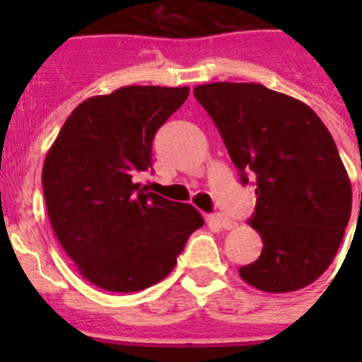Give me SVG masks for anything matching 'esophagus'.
<instances>
[{"instance_id": "obj_1", "label": "esophagus", "mask_w": 362, "mask_h": 362, "mask_svg": "<svg viewBox=\"0 0 362 362\" xmlns=\"http://www.w3.org/2000/svg\"><path fill=\"white\" fill-rule=\"evenodd\" d=\"M216 221L220 223V227L227 229V231H229V229H235V227H237V221H233L231 218H227V216H223V214L216 216Z\"/></svg>"}]
</instances>
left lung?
Returning <instances> with one entry per match:
<instances>
[{"instance_id":"1","label":"left lung","mask_w":362,"mask_h":362,"mask_svg":"<svg viewBox=\"0 0 362 362\" xmlns=\"http://www.w3.org/2000/svg\"><path fill=\"white\" fill-rule=\"evenodd\" d=\"M193 93L242 182L255 176L250 226L264 246L240 278L267 293L310 286L332 263L351 216V182L329 129L306 103L257 82H212Z\"/></svg>"}]
</instances>
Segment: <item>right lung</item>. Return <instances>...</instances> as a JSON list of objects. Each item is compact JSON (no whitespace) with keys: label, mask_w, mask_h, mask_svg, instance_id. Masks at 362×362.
Masks as SVG:
<instances>
[{"label":"right lung","mask_w":362,"mask_h":362,"mask_svg":"<svg viewBox=\"0 0 362 362\" xmlns=\"http://www.w3.org/2000/svg\"><path fill=\"white\" fill-rule=\"evenodd\" d=\"M189 88L124 86L82 101L42 165L54 235L90 284L141 291L175 269L187 238L203 227L192 204L146 193L133 182L152 167L156 131Z\"/></svg>","instance_id":"add662e5"}]
</instances>
